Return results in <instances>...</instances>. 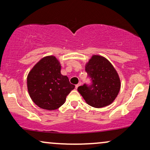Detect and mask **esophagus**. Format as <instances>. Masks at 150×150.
Masks as SVG:
<instances>
[{
	"mask_svg": "<svg viewBox=\"0 0 150 150\" xmlns=\"http://www.w3.org/2000/svg\"><path fill=\"white\" fill-rule=\"evenodd\" d=\"M81 85H82V83H81V82H79V83H78V84H77V85H75V88H76V89H77V87H79V86H80Z\"/></svg>",
	"mask_w": 150,
	"mask_h": 150,
	"instance_id": "1",
	"label": "esophagus"
}]
</instances>
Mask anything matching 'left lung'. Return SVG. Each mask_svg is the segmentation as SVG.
<instances>
[{"label": "left lung", "mask_w": 150, "mask_h": 150, "mask_svg": "<svg viewBox=\"0 0 150 150\" xmlns=\"http://www.w3.org/2000/svg\"><path fill=\"white\" fill-rule=\"evenodd\" d=\"M85 70L92 84H84L77 90L87 104L94 108L111 104L120 89L119 76L112 64L103 56L94 55L86 64Z\"/></svg>", "instance_id": "obj_1"}]
</instances>
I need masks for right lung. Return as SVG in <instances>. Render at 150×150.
I'll return each instance as SVG.
<instances>
[{
	"mask_svg": "<svg viewBox=\"0 0 150 150\" xmlns=\"http://www.w3.org/2000/svg\"><path fill=\"white\" fill-rule=\"evenodd\" d=\"M61 63L53 56L42 58L27 75V89L32 100L44 109H57L75 88L61 73Z\"/></svg>",
	"mask_w": 150,
	"mask_h": 150,
	"instance_id": "add662e5",
	"label": "right lung"
}]
</instances>
